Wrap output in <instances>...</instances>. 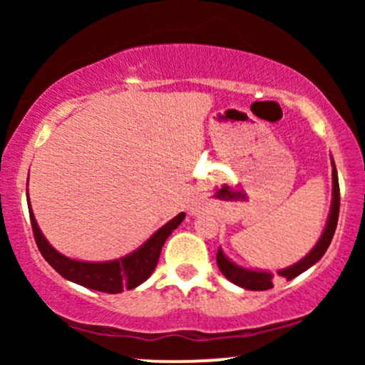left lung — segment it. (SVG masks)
Returning <instances> with one entry per match:
<instances>
[{"mask_svg":"<svg viewBox=\"0 0 365 365\" xmlns=\"http://www.w3.org/2000/svg\"><path fill=\"white\" fill-rule=\"evenodd\" d=\"M331 166H333V200H331L328 223H326L324 232H322V235L319 240H317V244L314 245V249L305 255L304 259H300L299 262H295L290 267H284V269L278 271V274L283 276V278L293 279L295 276L302 274L304 271H307L309 267L314 266V264L324 255V252L328 250V247L331 244V240H333L334 230H336V225H338V215H340V185H338V173H336V166H334L333 158H331ZM216 261L221 273H223L230 282L238 284V287L245 288V290L261 292V290H269V288H273V273H267V271L247 269V267L238 266V264L232 262L228 257H226L223 250H221V247L216 254Z\"/></svg>","mask_w":365,"mask_h":365,"instance_id":"obj_1","label":"left lung"}]
</instances>
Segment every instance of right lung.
<instances>
[{
	"label": "right lung",
	"instance_id": "obj_1",
	"mask_svg": "<svg viewBox=\"0 0 365 365\" xmlns=\"http://www.w3.org/2000/svg\"><path fill=\"white\" fill-rule=\"evenodd\" d=\"M27 204L36 244L39 247L43 257L49 262V266H51L54 271H58L65 279L82 284V287L91 288V290H98L104 293H121L123 290H132V288L144 283L145 279L153 274V271L156 269L159 254H161V249L163 245H165L166 238L171 235L173 230L178 228V225L182 223L183 217H185V212H180L178 216L170 220L165 226H161L158 232H154L150 238H148L139 249L133 250V252H130L128 255H125V257L106 262H86L66 257V255L58 252V250L46 240L43 232H41L39 226H37L34 212H32L29 190Z\"/></svg>",
	"mask_w": 365,
	"mask_h": 365
}]
</instances>
